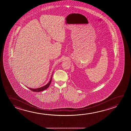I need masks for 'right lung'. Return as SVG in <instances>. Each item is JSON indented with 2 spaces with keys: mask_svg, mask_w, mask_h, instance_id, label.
<instances>
[{
  "mask_svg": "<svg viewBox=\"0 0 131 131\" xmlns=\"http://www.w3.org/2000/svg\"><path fill=\"white\" fill-rule=\"evenodd\" d=\"M52 77L51 78V79H50V81L48 82V84H47L45 86H43V87H41V88L35 89H31V88H29V89H30V90H31L32 91H33V92H41V91H43V90H46L47 88L49 87V86L50 84H51V81H52Z\"/></svg>",
  "mask_w": 131,
  "mask_h": 131,
  "instance_id": "right-lung-1",
  "label": "right lung"
}]
</instances>
